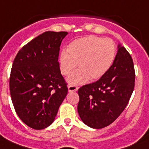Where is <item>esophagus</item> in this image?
Returning a JSON list of instances; mask_svg holds the SVG:
<instances>
[{"mask_svg":"<svg viewBox=\"0 0 149 149\" xmlns=\"http://www.w3.org/2000/svg\"><path fill=\"white\" fill-rule=\"evenodd\" d=\"M78 88H79L76 85H70L68 86V91L69 92H74V91H76L78 90Z\"/></svg>","mask_w":149,"mask_h":149,"instance_id":"esophagus-1","label":"esophagus"}]
</instances>
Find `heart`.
<instances>
[{"label":"heart","instance_id":"1","mask_svg":"<svg viewBox=\"0 0 149 149\" xmlns=\"http://www.w3.org/2000/svg\"><path fill=\"white\" fill-rule=\"evenodd\" d=\"M116 54V44L111 39L88 36L76 39L68 45L67 51L61 52V72L67 76L77 64L80 69L68 78V82L79 85L100 79L113 64Z\"/></svg>","mask_w":149,"mask_h":149}]
</instances>
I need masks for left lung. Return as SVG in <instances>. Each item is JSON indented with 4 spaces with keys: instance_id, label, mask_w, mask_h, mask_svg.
<instances>
[{
    "instance_id": "8db88e82",
    "label": "left lung",
    "mask_w": 149,
    "mask_h": 149,
    "mask_svg": "<svg viewBox=\"0 0 149 149\" xmlns=\"http://www.w3.org/2000/svg\"><path fill=\"white\" fill-rule=\"evenodd\" d=\"M113 64L97 82L78 90V113L84 124L101 129L112 124L129 102L135 84L134 62L121 44Z\"/></svg>"
}]
</instances>
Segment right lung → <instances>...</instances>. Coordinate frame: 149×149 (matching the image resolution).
Listing matches in <instances>:
<instances>
[{"mask_svg":"<svg viewBox=\"0 0 149 149\" xmlns=\"http://www.w3.org/2000/svg\"><path fill=\"white\" fill-rule=\"evenodd\" d=\"M67 33L44 32L14 59L10 78L13 104L19 118L35 130L52 124L67 94L58 63L61 43Z\"/></svg>","mask_w":149,"mask_h":149,"instance_id":"add662e5","label":"right lung"}]
</instances>
